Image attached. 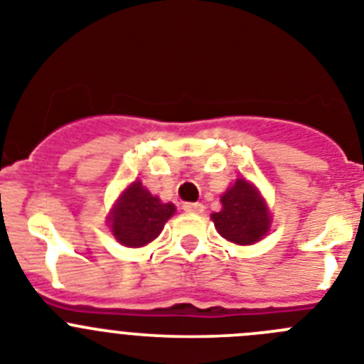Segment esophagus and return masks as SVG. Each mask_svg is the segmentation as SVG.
<instances>
[{
	"label": "esophagus",
	"mask_w": 364,
	"mask_h": 364,
	"mask_svg": "<svg viewBox=\"0 0 364 364\" xmlns=\"http://www.w3.org/2000/svg\"><path fill=\"white\" fill-rule=\"evenodd\" d=\"M182 210H184L186 213H204V205H202L200 202H186V204L182 205Z\"/></svg>",
	"instance_id": "1"
}]
</instances>
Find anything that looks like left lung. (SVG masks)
<instances>
[{"instance_id":"1","label":"left lung","mask_w":364,"mask_h":364,"mask_svg":"<svg viewBox=\"0 0 364 364\" xmlns=\"http://www.w3.org/2000/svg\"><path fill=\"white\" fill-rule=\"evenodd\" d=\"M220 202L222 210L211 215L220 237L240 246H250L268 235L272 213L252 182L237 178L222 195Z\"/></svg>"}]
</instances>
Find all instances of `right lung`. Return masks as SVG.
<instances>
[{"instance_id":"add662e5","label":"right lung","mask_w":364,"mask_h":364,"mask_svg":"<svg viewBox=\"0 0 364 364\" xmlns=\"http://www.w3.org/2000/svg\"><path fill=\"white\" fill-rule=\"evenodd\" d=\"M171 202L164 204L159 197H153L140 180L125 189L112 205L109 213L114 239L127 247H142L154 240L164 230L169 218L175 215Z\"/></svg>"}]
</instances>
